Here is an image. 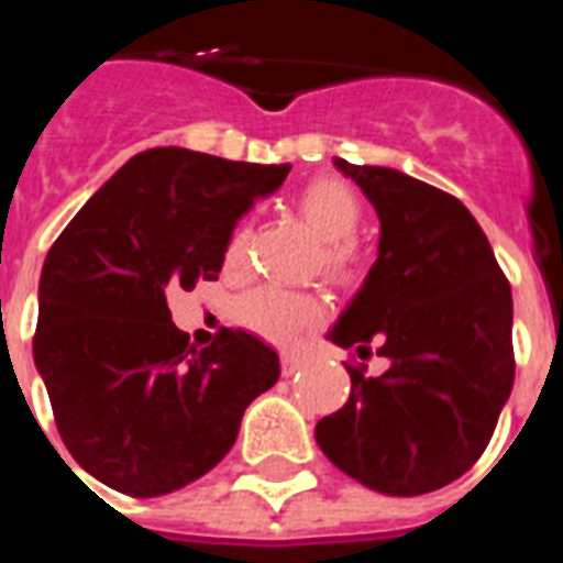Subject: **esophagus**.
Returning <instances> with one entry per match:
<instances>
[{"label":"esophagus","instance_id":"obj_1","mask_svg":"<svg viewBox=\"0 0 563 563\" xmlns=\"http://www.w3.org/2000/svg\"><path fill=\"white\" fill-rule=\"evenodd\" d=\"M280 365H283V376H291L295 371H300V365H303V362H300L295 353H283Z\"/></svg>","mask_w":563,"mask_h":563}]
</instances>
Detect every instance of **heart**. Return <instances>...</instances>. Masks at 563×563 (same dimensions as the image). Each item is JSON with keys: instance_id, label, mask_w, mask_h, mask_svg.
<instances>
[{"instance_id": "heart-1", "label": "heart", "mask_w": 563, "mask_h": 563, "mask_svg": "<svg viewBox=\"0 0 563 563\" xmlns=\"http://www.w3.org/2000/svg\"><path fill=\"white\" fill-rule=\"evenodd\" d=\"M300 219L307 221L321 245V272L327 280L353 283L360 277V251L353 236L362 224V201L351 184L339 178H316L298 195ZM251 230L239 224L224 247L228 268L245 263ZM233 318L254 335L274 344H295L321 321V303L312 295L283 289H254L242 295L233 307Z\"/></svg>"}]
</instances>
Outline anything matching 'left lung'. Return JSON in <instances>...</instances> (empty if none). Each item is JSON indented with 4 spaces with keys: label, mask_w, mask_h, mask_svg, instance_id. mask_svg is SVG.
Segmentation results:
<instances>
[{
    "label": "left lung",
    "mask_w": 563,
    "mask_h": 563,
    "mask_svg": "<svg viewBox=\"0 0 563 563\" xmlns=\"http://www.w3.org/2000/svg\"><path fill=\"white\" fill-rule=\"evenodd\" d=\"M335 169L379 216V256L330 342L391 362L347 365L351 397L318 420L316 441L362 485L418 497L476 464L515 385L511 286L459 198L385 166Z\"/></svg>",
    "instance_id": "left-lung-1"
}]
</instances>
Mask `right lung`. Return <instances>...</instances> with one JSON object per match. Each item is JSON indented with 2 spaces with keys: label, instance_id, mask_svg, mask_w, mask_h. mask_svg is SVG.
Segmentation results:
<instances>
[{
  "label": "right lung",
  "instance_id": "1",
  "mask_svg": "<svg viewBox=\"0 0 563 563\" xmlns=\"http://www.w3.org/2000/svg\"><path fill=\"white\" fill-rule=\"evenodd\" d=\"M189 148L131 157L84 203L40 274L34 365L84 471L131 497L184 488L228 455L242 415L280 376L245 330L192 347L169 289L216 280L251 203L289 175Z\"/></svg>",
  "mask_w": 563,
  "mask_h": 563
}]
</instances>
